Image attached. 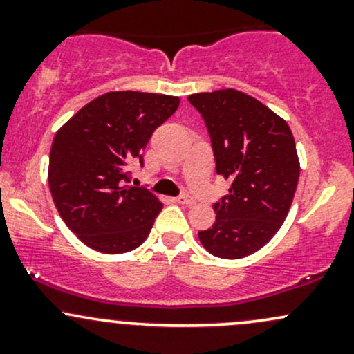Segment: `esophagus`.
Masks as SVG:
<instances>
[{
  "instance_id": "obj_1",
  "label": "esophagus",
  "mask_w": 354,
  "mask_h": 354,
  "mask_svg": "<svg viewBox=\"0 0 354 354\" xmlns=\"http://www.w3.org/2000/svg\"><path fill=\"white\" fill-rule=\"evenodd\" d=\"M176 201L181 203V205H188V206H191V205H193V203H194V200L189 196L188 193H181L180 196H178Z\"/></svg>"
}]
</instances>
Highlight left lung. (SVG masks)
Here are the masks:
<instances>
[{"instance_id": "obj_1", "label": "left lung", "mask_w": 354, "mask_h": 354, "mask_svg": "<svg viewBox=\"0 0 354 354\" xmlns=\"http://www.w3.org/2000/svg\"><path fill=\"white\" fill-rule=\"evenodd\" d=\"M188 101L208 129L216 173L231 181L213 205L216 221L198 236L218 258H245L274 236L290 211L299 178L295 138L286 121L236 89Z\"/></svg>"}]
</instances>
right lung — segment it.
<instances>
[{
    "mask_svg": "<svg viewBox=\"0 0 354 354\" xmlns=\"http://www.w3.org/2000/svg\"><path fill=\"white\" fill-rule=\"evenodd\" d=\"M180 106L176 96L111 91L89 101L53 140L48 183L66 226L84 245L118 254L145 241L161 205L131 185L149 138Z\"/></svg>",
    "mask_w": 354,
    "mask_h": 354,
    "instance_id": "add662e5",
    "label": "right lung"
}]
</instances>
